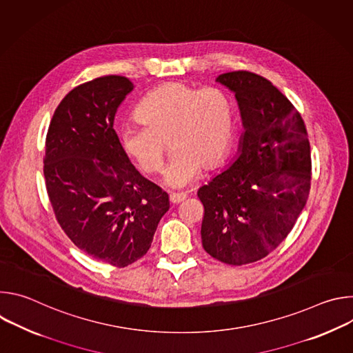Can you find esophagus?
I'll list each match as a JSON object with an SVG mask.
<instances>
[{"instance_id":"34e87169","label":"esophagus","mask_w":353,"mask_h":353,"mask_svg":"<svg viewBox=\"0 0 353 353\" xmlns=\"http://www.w3.org/2000/svg\"><path fill=\"white\" fill-rule=\"evenodd\" d=\"M187 198V195L185 194H176V192H173V194H170L169 195V199H170V203L172 204H180L181 201H184Z\"/></svg>"}]
</instances>
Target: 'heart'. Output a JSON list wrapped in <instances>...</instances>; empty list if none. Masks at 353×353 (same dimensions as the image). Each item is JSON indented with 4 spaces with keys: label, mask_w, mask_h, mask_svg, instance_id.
I'll return each instance as SVG.
<instances>
[{
    "label": "heart",
    "mask_w": 353,
    "mask_h": 353,
    "mask_svg": "<svg viewBox=\"0 0 353 353\" xmlns=\"http://www.w3.org/2000/svg\"><path fill=\"white\" fill-rule=\"evenodd\" d=\"M139 124L120 131L124 154L145 174H155L163 165L168 142L173 148L163 180L183 188L201 170L219 166L233 141L234 106L219 86L195 88L169 82L149 92L135 109Z\"/></svg>",
    "instance_id": "1"
}]
</instances>
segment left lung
<instances>
[{"instance_id": "1", "label": "left lung", "mask_w": 353, "mask_h": 353, "mask_svg": "<svg viewBox=\"0 0 353 353\" xmlns=\"http://www.w3.org/2000/svg\"><path fill=\"white\" fill-rule=\"evenodd\" d=\"M216 81L234 92L245 131L239 158L196 192L201 239L215 260L244 265L274 251L305 208L310 142L300 113L264 77L233 71Z\"/></svg>"}]
</instances>
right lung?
Returning <instances> with one entry per match:
<instances>
[{
    "mask_svg": "<svg viewBox=\"0 0 353 353\" xmlns=\"http://www.w3.org/2000/svg\"><path fill=\"white\" fill-rule=\"evenodd\" d=\"M132 88L120 75L74 88L50 121L43 159L61 229L85 254L117 268L146 254L170 207L169 195L130 163L113 128Z\"/></svg>",
    "mask_w": 353,
    "mask_h": 353,
    "instance_id": "right-lung-1",
    "label": "right lung"
}]
</instances>
